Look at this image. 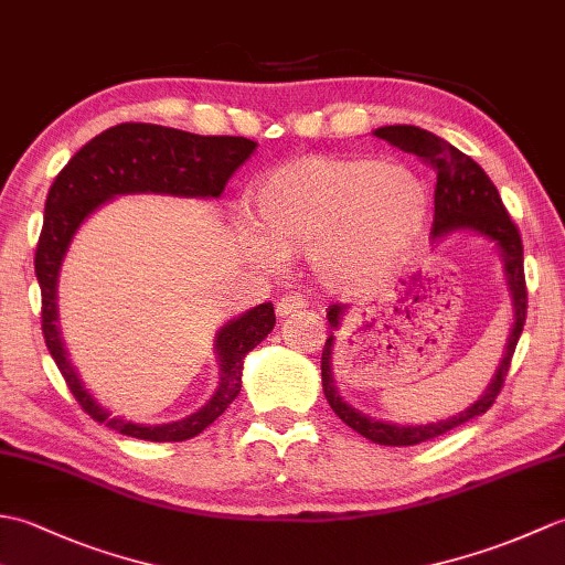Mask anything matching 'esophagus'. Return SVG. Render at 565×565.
Instances as JSON below:
<instances>
[{
    "label": "esophagus",
    "mask_w": 565,
    "mask_h": 565,
    "mask_svg": "<svg viewBox=\"0 0 565 565\" xmlns=\"http://www.w3.org/2000/svg\"><path fill=\"white\" fill-rule=\"evenodd\" d=\"M306 308V298L298 296V294H286L279 303H276V313H279L281 318L296 313V310Z\"/></svg>",
    "instance_id": "1"
}]
</instances>
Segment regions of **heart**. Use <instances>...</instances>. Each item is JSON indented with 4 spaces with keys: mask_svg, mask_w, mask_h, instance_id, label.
I'll return each mask as SVG.
<instances>
[{
    "mask_svg": "<svg viewBox=\"0 0 565 565\" xmlns=\"http://www.w3.org/2000/svg\"><path fill=\"white\" fill-rule=\"evenodd\" d=\"M429 218V189L415 170L369 158L310 154L276 167L249 199L243 247L274 267L308 252L328 286L366 291L415 249Z\"/></svg>",
    "mask_w": 565,
    "mask_h": 565,
    "instance_id": "1",
    "label": "heart"
}]
</instances>
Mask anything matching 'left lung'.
<instances>
[{"label":"left lung","instance_id":"1","mask_svg":"<svg viewBox=\"0 0 565 565\" xmlns=\"http://www.w3.org/2000/svg\"><path fill=\"white\" fill-rule=\"evenodd\" d=\"M374 136L391 142V146L401 148L403 152H413L431 170L437 172V186H435V221H431V237L439 239L454 231H473L478 235H486L493 239L498 249L502 252V262H505V279L510 286L512 308H514V326L508 340V352L502 356V364L498 369L495 379L490 381L488 391L478 398L471 407H466L463 413L439 419V423L429 425H393L383 423V419L366 417L364 413L354 411L352 405H347L338 388L332 383L330 359H332V342L334 338L326 340L320 356L322 369V391L326 398L344 425H350L359 435L383 444V447H413V444L435 439L444 431L459 427L468 419L488 413L493 407L495 398L502 391V383L510 371V362L514 354V347L520 342V334L526 320V281H524V257H522V237L518 225L512 223L510 213L502 206V199L498 194L495 184L490 182V177L481 170V164H476L468 154L449 146L447 140L429 134L417 126H383L376 128ZM344 313V306L334 303L328 308V320L332 328L340 326V318Z\"/></svg>","mask_w":565,"mask_h":565}]
</instances>
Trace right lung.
Returning <instances> with one entry per match:
<instances>
[{"label": "right lung", "instance_id": "obj_1", "mask_svg": "<svg viewBox=\"0 0 565 565\" xmlns=\"http://www.w3.org/2000/svg\"><path fill=\"white\" fill-rule=\"evenodd\" d=\"M257 142L235 136H196L154 124H121L92 138L75 152L47 191L43 231L35 247V276L41 284V326L45 347L63 374L67 388L97 423L126 437L148 441H184L201 435L225 413L243 388V359L274 330V306L262 303L231 320L215 338L221 359V386L199 413L170 425H136L92 398L70 366L57 332V271L72 235L104 201L118 194H172L218 199L227 179L243 164Z\"/></svg>", "mask_w": 565, "mask_h": 565}]
</instances>
